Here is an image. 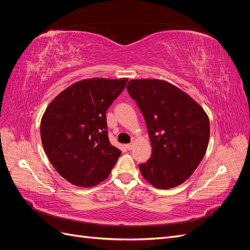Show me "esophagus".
Returning a JSON list of instances; mask_svg holds the SVG:
<instances>
[{
    "label": "esophagus",
    "instance_id": "1",
    "mask_svg": "<svg viewBox=\"0 0 250 250\" xmlns=\"http://www.w3.org/2000/svg\"><path fill=\"white\" fill-rule=\"evenodd\" d=\"M126 148H127L128 150H131V149L133 148V143H130V144H127V145H126Z\"/></svg>",
    "mask_w": 250,
    "mask_h": 250
}]
</instances>
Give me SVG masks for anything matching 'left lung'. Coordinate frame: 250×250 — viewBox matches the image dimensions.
<instances>
[{"label":"left lung","mask_w":250,"mask_h":250,"mask_svg":"<svg viewBox=\"0 0 250 250\" xmlns=\"http://www.w3.org/2000/svg\"><path fill=\"white\" fill-rule=\"evenodd\" d=\"M126 88L143 113L152 146L150 160L139 166L143 177L163 190L185 183L207 152V112L168 81L132 79Z\"/></svg>","instance_id":"left-lung-1"}]
</instances>
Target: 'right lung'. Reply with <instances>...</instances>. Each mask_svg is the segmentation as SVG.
<instances>
[{"label":"right lung","instance_id":"right-lung-1","mask_svg":"<svg viewBox=\"0 0 250 250\" xmlns=\"http://www.w3.org/2000/svg\"><path fill=\"white\" fill-rule=\"evenodd\" d=\"M127 78H90L63 89L48 105L41 122L44 152L72 185L89 188L106 179L121 150L107 137L106 110Z\"/></svg>","mask_w":250,"mask_h":250}]
</instances>
